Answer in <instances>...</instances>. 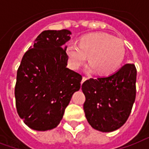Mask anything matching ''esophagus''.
I'll list each match as a JSON object with an SVG mask.
<instances>
[{
  "label": "esophagus",
  "mask_w": 149,
  "mask_h": 149,
  "mask_svg": "<svg viewBox=\"0 0 149 149\" xmlns=\"http://www.w3.org/2000/svg\"><path fill=\"white\" fill-rule=\"evenodd\" d=\"M86 80H88V77H83V78H82V81H81V83H84V81H86Z\"/></svg>",
  "instance_id": "34e87169"
}]
</instances>
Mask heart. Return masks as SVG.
I'll return each instance as SVG.
<instances>
[{
    "instance_id": "obj_1",
    "label": "heart",
    "mask_w": 149,
    "mask_h": 149,
    "mask_svg": "<svg viewBox=\"0 0 149 149\" xmlns=\"http://www.w3.org/2000/svg\"><path fill=\"white\" fill-rule=\"evenodd\" d=\"M66 52L72 68L77 69L84 65L88 56L91 63L88 71L97 70L98 74L109 75L121 65L125 48L118 38L104 33H95L83 36L78 45L68 44Z\"/></svg>"
}]
</instances>
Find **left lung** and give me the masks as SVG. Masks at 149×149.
<instances>
[{
    "label": "left lung",
    "instance_id": "1",
    "mask_svg": "<svg viewBox=\"0 0 149 149\" xmlns=\"http://www.w3.org/2000/svg\"><path fill=\"white\" fill-rule=\"evenodd\" d=\"M136 66L126 64L109 77L84 81L81 88L88 124L104 132L120 128L128 120L136 99Z\"/></svg>",
    "mask_w": 149,
    "mask_h": 149
}]
</instances>
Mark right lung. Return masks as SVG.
I'll return each instance as SVG.
<instances>
[{
  "mask_svg": "<svg viewBox=\"0 0 149 149\" xmlns=\"http://www.w3.org/2000/svg\"><path fill=\"white\" fill-rule=\"evenodd\" d=\"M67 29L46 30L22 57L15 85L16 107L25 125L37 131L56 128L72 96L81 88L82 76L66 68Z\"/></svg>",
  "mask_w": 149,
  "mask_h": 149,
  "instance_id": "add662e5",
  "label": "right lung"
}]
</instances>
